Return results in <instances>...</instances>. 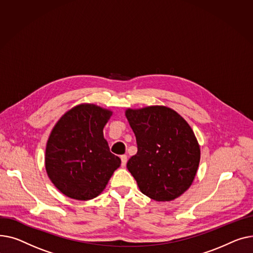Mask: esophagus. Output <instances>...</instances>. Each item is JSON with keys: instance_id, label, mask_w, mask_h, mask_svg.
Instances as JSON below:
<instances>
[{"instance_id": "34e87169", "label": "esophagus", "mask_w": 253, "mask_h": 253, "mask_svg": "<svg viewBox=\"0 0 253 253\" xmlns=\"http://www.w3.org/2000/svg\"><path fill=\"white\" fill-rule=\"evenodd\" d=\"M121 159H122V168H126V161H127V156L126 155H122Z\"/></svg>"}]
</instances>
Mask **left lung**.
<instances>
[{
	"mask_svg": "<svg viewBox=\"0 0 253 253\" xmlns=\"http://www.w3.org/2000/svg\"><path fill=\"white\" fill-rule=\"evenodd\" d=\"M138 152L126 168L140 191L155 201H171L190 188L199 167L200 146L195 133L173 109L155 105L127 108Z\"/></svg>",
	"mask_w": 253,
	"mask_h": 253,
	"instance_id": "1",
	"label": "left lung"
}]
</instances>
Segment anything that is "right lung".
<instances>
[{
	"instance_id": "right-lung-1",
	"label": "right lung",
	"mask_w": 253,
	"mask_h": 253,
	"mask_svg": "<svg viewBox=\"0 0 253 253\" xmlns=\"http://www.w3.org/2000/svg\"><path fill=\"white\" fill-rule=\"evenodd\" d=\"M112 111L84 103L65 112L54 126L46 146L44 167L65 196L90 200L106 188L121 158L112 154L103 128Z\"/></svg>"
}]
</instances>
